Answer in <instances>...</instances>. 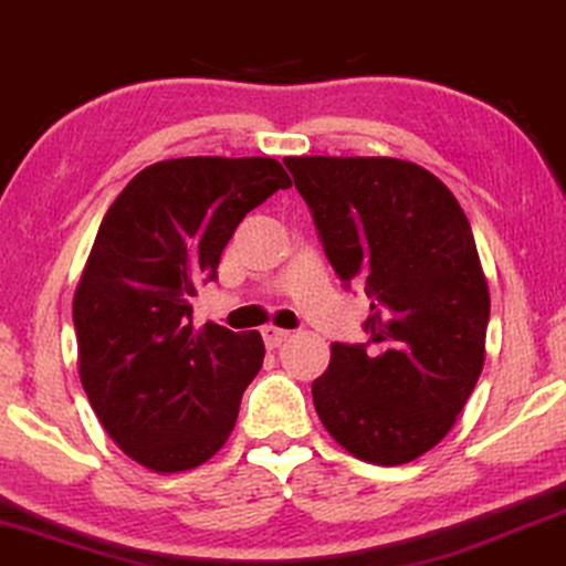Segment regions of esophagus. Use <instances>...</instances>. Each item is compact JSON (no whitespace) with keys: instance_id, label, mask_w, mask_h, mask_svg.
<instances>
[{"instance_id":"34e87169","label":"esophagus","mask_w":566,"mask_h":566,"mask_svg":"<svg viewBox=\"0 0 566 566\" xmlns=\"http://www.w3.org/2000/svg\"><path fill=\"white\" fill-rule=\"evenodd\" d=\"M262 338H264V346H268V348H277V346H283L285 340L291 338V331H283V327L268 325V327H262Z\"/></svg>"}]
</instances>
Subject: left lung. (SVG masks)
Masks as SVG:
<instances>
[{
  "instance_id": "8db88e82",
  "label": "left lung",
  "mask_w": 566,
  "mask_h": 566,
  "mask_svg": "<svg viewBox=\"0 0 566 566\" xmlns=\"http://www.w3.org/2000/svg\"><path fill=\"white\" fill-rule=\"evenodd\" d=\"M346 285L365 281V344H333L312 382L325 430L369 464L430 451L485 361L491 294L470 220L424 167L394 157H285Z\"/></svg>"
}]
</instances>
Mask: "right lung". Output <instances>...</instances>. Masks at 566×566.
<instances>
[{"label":"right lung","instance_id":"add662e5","mask_svg":"<svg viewBox=\"0 0 566 566\" xmlns=\"http://www.w3.org/2000/svg\"><path fill=\"white\" fill-rule=\"evenodd\" d=\"M289 186L272 157L165 159L104 214L73 298L78 373L102 428L146 470H193L228 441L264 344L193 325V296L247 212Z\"/></svg>","mask_w":566,"mask_h":566}]
</instances>
